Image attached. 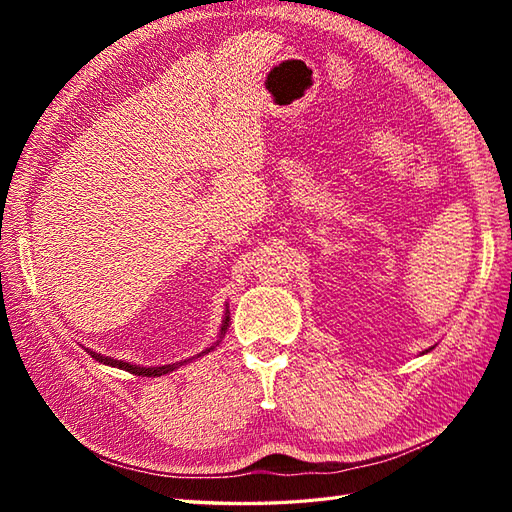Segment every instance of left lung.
Listing matches in <instances>:
<instances>
[{
  "label": "left lung",
  "mask_w": 512,
  "mask_h": 512,
  "mask_svg": "<svg viewBox=\"0 0 512 512\" xmlns=\"http://www.w3.org/2000/svg\"><path fill=\"white\" fill-rule=\"evenodd\" d=\"M429 350H431V347H429ZM429 350H424V352H429ZM424 352H422V354H424Z\"/></svg>",
  "instance_id": "8db88e82"
}]
</instances>
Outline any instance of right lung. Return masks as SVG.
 Wrapping results in <instances>:
<instances>
[{
    "label": "right lung",
    "mask_w": 512,
    "mask_h": 512,
    "mask_svg": "<svg viewBox=\"0 0 512 512\" xmlns=\"http://www.w3.org/2000/svg\"><path fill=\"white\" fill-rule=\"evenodd\" d=\"M228 306H226V312H224V319H222V325H220V334H217V341L213 343V345H209L206 347V350H202L200 354H195V356H191V358H187V361H180V363H171V365H156V367H143V365H134V363H125V361H116V358H112V356H103V354H99V352H92V350H88V347H85V352H88L94 361H99V363H103V365H110V367H118V369H125V372H129V374H134V376H165V374H169V372H173V369H178L180 365H184V363H189V361H195V358H200V356H204V354H209L211 350H215L217 345H220V341L224 339V334H226V330H228V321H231V317H228Z\"/></svg>",
    "instance_id": "obj_1"
}]
</instances>
